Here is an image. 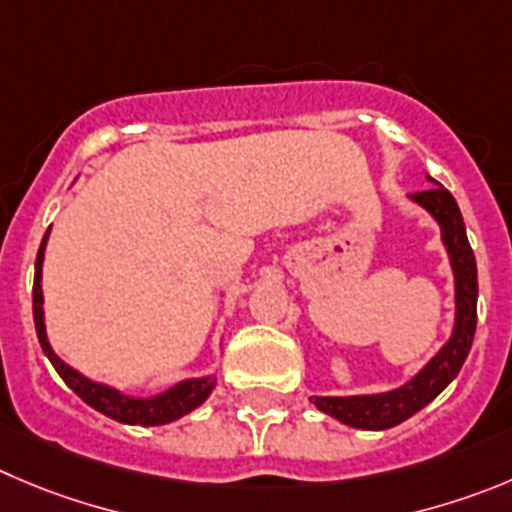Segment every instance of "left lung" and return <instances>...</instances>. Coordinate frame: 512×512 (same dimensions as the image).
Here are the masks:
<instances>
[{"instance_id":"obj_1","label":"left lung","mask_w":512,"mask_h":512,"mask_svg":"<svg viewBox=\"0 0 512 512\" xmlns=\"http://www.w3.org/2000/svg\"><path fill=\"white\" fill-rule=\"evenodd\" d=\"M429 179V176H427ZM434 181V179H429ZM427 191L409 194L414 204L427 209L439 224L442 245L450 257L452 275H455V326L450 341L444 343L427 364L399 389L381 391V394L358 396H313V404L328 417L356 429H391L404 419L414 417L432 399H437L450 381L460 374L470 353L477 326V265L472 247L467 242L465 222L455 197L439 181Z\"/></svg>"}]
</instances>
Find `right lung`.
<instances>
[{"mask_svg": "<svg viewBox=\"0 0 512 512\" xmlns=\"http://www.w3.org/2000/svg\"><path fill=\"white\" fill-rule=\"evenodd\" d=\"M47 237H50V229H47L45 237H42L40 252H37L35 288H32V313H35V328L42 351L50 358V364L55 366V371L62 376V381H65L88 407H93L95 412L116 419V422L121 424L159 427V424L176 422V419H181L184 414L194 412L199 404H204L207 396L212 394L214 386H217V374L202 376V379H184L176 386H171V389H166L164 394L146 396V399H143V396H128L123 394V391L113 389V386L88 379V376L75 371L73 366L65 364V361L52 351L45 331V308H42V303H45V298H42V262H45Z\"/></svg>", "mask_w": 512, "mask_h": 512, "instance_id": "right-lung-1", "label": "right lung"}]
</instances>
